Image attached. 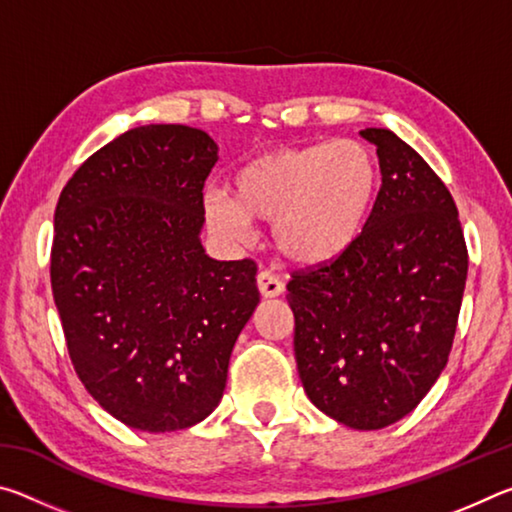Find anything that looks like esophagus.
I'll list each match as a JSON object with an SVG mask.
<instances>
[{"mask_svg": "<svg viewBox=\"0 0 512 512\" xmlns=\"http://www.w3.org/2000/svg\"><path fill=\"white\" fill-rule=\"evenodd\" d=\"M257 289L264 298H277V296H282V293H284V284L277 280L275 275L262 271L257 275Z\"/></svg>", "mask_w": 512, "mask_h": 512, "instance_id": "obj_1", "label": "esophagus"}]
</instances>
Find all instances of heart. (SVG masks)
<instances>
[{
  "mask_svg": "<svg viewBox=\"0 0 512 512\" xmlns=\"http://www.w3.org/2000/svg\"><path fill=\"white\" fill-rule=\"evenodd\" d=\"M381 173L357 140L287 146L257 155L223 187L203 194L207 228L246 241L250 223H271L277 253L302 268L332 264L357 244L375 210Z\"/></svg>",
  "mask_w": 512,
  "mask_h": 512,
  "instance_id": "b5f03b06",
  "label": "heart"
}]
</instances>
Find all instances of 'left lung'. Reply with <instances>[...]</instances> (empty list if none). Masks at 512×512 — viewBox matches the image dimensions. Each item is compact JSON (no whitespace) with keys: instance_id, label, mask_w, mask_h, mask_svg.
<instances>
[{"instance_id":"left-lung-1","label":"left lung","mask_w":512,"mask_h":512,"mask_svg":"<svg viewBox=\"0 0 512 512\" xmlns=\"http://www.w3.org/2000/svg\"><path fill=\"white\" fill-rule=\"evenodd\" d=\"M361 137L379 155L375 210L343 257L293 275L287 302L311 404L372 431L411 413L447 366L467 248L454 198L429 164L386 128Z\"/></svg>"}]
</instances>
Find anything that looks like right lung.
<instances>
[{
	"mask_svg": "<svg viewBox=\"0 0 512 512\" xmlns=\"http://www.w3.org/2000/svg\"><path fill=\"white\" fill-rule=\"evenodd\" d=\"M207 133L149 124L85 160L58 198L51 289L74 370L126 427H194L219 406L257 266L205 253Z\"/></svg>",
	"mask_w": 512,
	"mask_h": 512,
	"instance_id": "obj_1",
	"label": "right lung"
}]
</instances>
